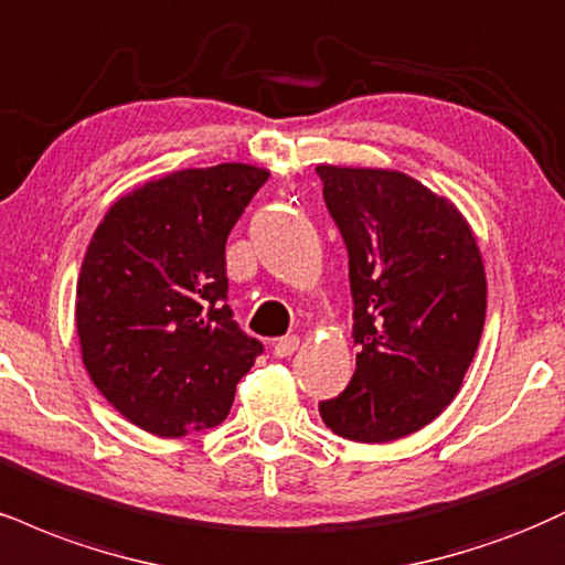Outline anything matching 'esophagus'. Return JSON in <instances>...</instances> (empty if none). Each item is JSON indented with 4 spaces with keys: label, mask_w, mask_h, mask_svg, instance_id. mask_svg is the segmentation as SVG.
Wrapping results in <instances>:
<instances>
[{
    "label": "esophagus",
    "mask_w": 565,
    "mask_h": 565,
    "mask_svg": "<svg viewBox=\"0 0 565 565\" xmlns=\"http://www.w3.org/2000/svg\"><path fill=\"white\" fill-rule=\"evenodd\" d=\"M297 348H300V337H281L274 342V355L289 358V355H295Z\"/></svg>",
    "instance_id": "34e87169"
}]
</instances>
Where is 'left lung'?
<instances>
[{"label": "left lung", "instance_id": "left-lung-1", "mask_svg": "<svg viewBox=\"0 0 565 565\" xmlns=\"http://www.w3.org/2000/svg\"><path fill=\"white\" fill-rule=\"evenodd\" d=\"M323 200L350 257L348 390L318 405L352 441L424 429L452 403L477 355L487 278L473 231L445 196L399 171L318 166Z\"/></svg>", "mask_w": 565, "mask_h": 565}]
</instances>
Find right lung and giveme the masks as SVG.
Returning a JSON list of instances; mask_svg holds the SVG:
<instances>
[{
  "label": "right lung",
  "instance_id": "add662e5",
  "mask_svg": "<svg viewBox=\"0 0 565 565\" xmlns=\"http://www.w3.org/2000/svg\"><path fill=\"white\" fill-rule=\"evenodd\" d=\"M265 181L244 162L189 168L120 196L94 231L76 287L81 358L139 429H213L263 352L226 305V239Z\"/></svg>",
  "mask_w": 565,
  "mask_h": 565
}]
</instances>
